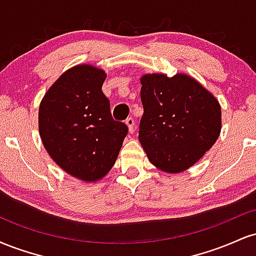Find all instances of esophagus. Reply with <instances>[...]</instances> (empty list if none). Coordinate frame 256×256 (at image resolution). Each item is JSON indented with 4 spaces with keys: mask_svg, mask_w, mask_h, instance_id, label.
Here are the masks:
<instances>
[{
    "mask_svg": "<svg viewBox=\"0 0 256 256\" xmlns=\"http://www.w3.org/2000/svg\"><path fill=\"white\" fill-rule=\"evenodd\" d=\"M126 125H128L130 134H134V118H132V116L126 119Z\"/></svg>",
    "mask_w": 256,
    "mask_h": 256,
    "instance_id": "obj_1",
    "label": "esophagus"
}]
</instances>
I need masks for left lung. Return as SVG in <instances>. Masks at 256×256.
I'll use <instances>...</instances> for the list:
<instances>
[{"mask_svg":"<svg viewBox=\"0 0 256 256\" xmlns=\"http://www.w3.org/2000/svg\"><path fill=\"white\" fill-rule=\"evenodd\" d=\"M143 113L140 140L149 161L166 173H180L212 148L222 131L219 101L184 73L140 77Z\"/></svg>","mask_w":256,"mask_h":256,"instance_id":"left-lung-1","label":"left lung"}]
</instances>
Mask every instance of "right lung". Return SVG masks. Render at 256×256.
I'll return each mask as SVG.
<instances>
[{
	"instance_id": "add662e5",
	"label": "right lung",
	"mask_w": 256,
	"mask_h": 256,
	"mask_svg": "<svg viewBox=\"0 0 256 256\" xmlns=\"http://www.w3.org/2000/svg\"><path fill=\"white\" fill-rule=\"evenodd\" d=\"M102 68L82 64L67 70L43 96L38 128L49 156L83 182L104 178L116 164L128 126L112 118L102 92Z\"/></svg>"
}]
</instances>
